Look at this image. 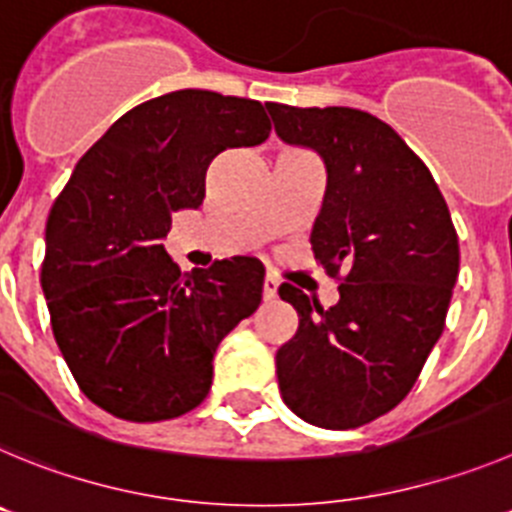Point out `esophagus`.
Wrapping results in <instances>:
<instances>
[{"instance_id":"obj_1","label":"esophagus","mask_w":512,"mask_h":512,"mask_svg":"<svg viewBox=\"0 0 512 512\" xmlns=\"http://www.w3.org/2000/svg\"><path fill=\"white\" fill-rule=\"evenodd\" d=\"M275 296H278V280H275L273 275H267V278L262 280V298H265V301H273Z\"/></svg>"}]
</instances>
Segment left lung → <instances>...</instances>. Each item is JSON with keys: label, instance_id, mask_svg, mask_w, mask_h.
<instances>
[{"label": "left lung", "instance_id": "1", "mask_svg": "<svg viewBox=\"0 0 512 512\" xmlns=\"http://www.w3.org/2000/svg\"><path fill=\"white\" fill-rule=\"evenodd\" d=\"M285 145L324 160L326 193L311 250L339 301L283 283L298 331L275 354L283 403L321 428L375 421L411 393L444 331L459 242L426 165L390 124L349 107L265 104Z\"/></svg>", "mask_w": 512, "mask_h": 512}]
</instances>
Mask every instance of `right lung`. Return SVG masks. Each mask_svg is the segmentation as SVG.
<instances>
[{"instance_id":"obj_1","label":"right lung","mask_w":512,"mask_h":512,"mask_svg":"<svg viewBox=\"0 0 512 512\" xmlns=\"http://www.w3.org/2000/svg\"><path fill=\"white\" fill-rule=\"evenodd\" d=\"M267 135L260 101L170 91L119 117L55 199L40 275L50 324L78 388L112 416L193 411L219 342L260 306V262L181 273L163 239L170 214L204 204L211 160Z\"/></svg>"}]
</instances>
